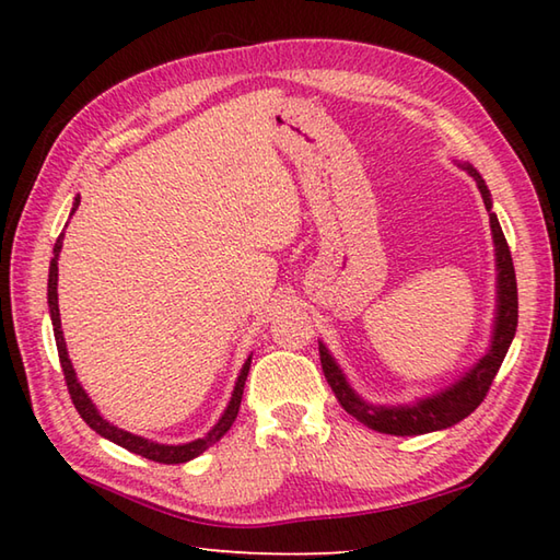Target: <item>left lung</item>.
I'll return each instance as SVG.
<instances>
[{"label": "left lung", "instance_id": "1", "mask_svg": "<svg viewBox=\"0 0 560 560\" xmlns=\"http://www.w3.org/2000/svg\"><path fill=\"white\" fill-rule=\"evenodd\" d=\"M467 171L474 183H477L481 199L489 211L491 219V233H493V247H495V315L491 327V343L481 359L474 363L469 371H464L455 383L447 387L431 392V395L413 399L409 404H373L365 401L359 392L349 383L347 373L341 371L335 355L319 341V363L327 383L335 392L339 404L347 409L355 421L373 428L377 433L387 435H423L433 431H445V428L459 423L462 419L479 407L483 401L486 392H489L493 377L501 368L510 343L515 339L517 329V281H515V267L513 257H510V247L505 243V235L498 217L491 211L493 199L489 187H486L483 177L467 161H452Z\"/></svg>", "mask_w": 560, "mask_h": 560}]
</instances>
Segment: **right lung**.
<instances>
[{
	"mask_svg": "<svg viewBox=\"0 0 560 560\" xmlns=\"http://www.w3.org/2000/svg\"><path fill=\"white\" fill-rule=\"evenodd\" d=\"M81 197H74V205H71V213L77 211ZM62 241H65V231L59 233L57 243L52 247V259H50V277H47V307H50V319H52V331H55V343H57V353H59V363H62V371H65V380H67V387H69V395L71 401H74L77 411L81 413V419L86 421L93 431H96L101 438L110 440V443L120 445L129 452H135V455L147 457L151 462H161V464H183L199 457L201 452L209 450L213 443H219V440L229 433V428L233 425L237 409H241V399H243V389H245V380L249 373V363H253V353L247 355L241 373H237L235 380V387L231 392V399L225 404V409L221 413V419L209 428V433H205L197 440H189V443H180V445H165V443H156V440H149L144 435H135L125 431V428H117L115 423H110L105 416L96 409V404L91 401V397L86 395V389L81 387L79 377L74 365H71V359L67 353V341H65V331H62V319H59V305H57V259L59 253H62Z\"/></svg>",
	"mask_w": 560,
	"mask_h": 560,
	"instance_id": "obj_1",
	"label": "right lung"
}]
</instances>
